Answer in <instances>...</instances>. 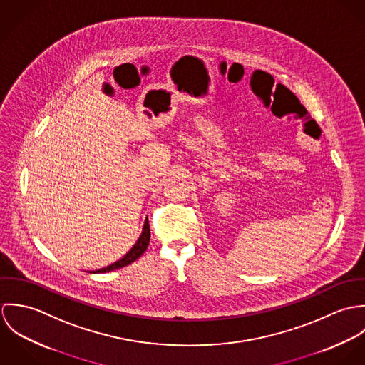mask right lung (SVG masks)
Returning a JSON list of instances; mask_svg holds the SVG:
<instances>
[{
  "mask_svg": "<svg viewBox=\"0 0 365 365\" xmlns=\"http://www.w3.org/2000/svg\"><path fill=\"white\" fill-rule=\"evenodd\" d=\"M149 242H150V226H149V220L146 219L145 226H143V232H142L139 240L136 242V245L130 249V252L126 253L123 259H120V260L116 261V262H113V264H110V265H108L105 268L97 269L96 272H108V271H113V269H118V268L129 265L130 262L138 260L145 253V250L149 246Z\"/></svg>",
  "mask_w": 365,
  "mask_h": 365,
  "instance_id": "1",
  "label": "right lung"
}]
</instances>
